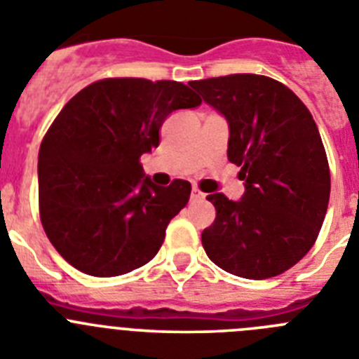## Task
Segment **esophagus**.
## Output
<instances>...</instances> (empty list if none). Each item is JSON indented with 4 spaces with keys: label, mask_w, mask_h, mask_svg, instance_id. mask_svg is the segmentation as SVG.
Masks as SVG:
<instances>
[{
    "label": "esophagus",
    "mask_w": 359,
    "mask_h": 359,
    "mask_svg": "<svg viewBox=\"0 0 359 359\" xmlns=\"http://www.w3.org/2000/svg\"><path fill=\"white\" fill-rule=\"evenodd\" d=\"M203 198H205V194H203L201 190H199L198 187H192V190H190V199L198 201V199H203Z\"/></svg>",
    "instance_id": "34e87169"
}]
</instances>
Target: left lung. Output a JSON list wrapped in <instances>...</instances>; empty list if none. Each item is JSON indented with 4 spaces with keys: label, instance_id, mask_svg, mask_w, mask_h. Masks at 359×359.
<instances>
[{
    "label": "left lung",
    "instance_id": "1",
    "mask_svg": "<svg viewBox=\"0 0 359 359\" xmlns=\"http://www.w3.org/2000/svg\"><path fill=\"white\" fill-rule=\"evenodd\" d=\"M190 86L226 116L228 160L246 182L241 201L207 196L215 219L203 230V248L231 275L277 277L313 248L327 212L331 172L313 115L266 75L236 73Z\"/></svg>",
    "mask_w": 359,
    "mask_h": 359
}]
</instances>
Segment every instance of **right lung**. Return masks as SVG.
I'll return each mask as SVG.
<instances>
[{"mask_svg": "<svg viewBox=\"0 0 359 359\" xmlns=\"http://www.w3.org/2000/svg\"><path fill=\"white\" fill-rule=\"evenodd\" d=\"M199 104L183 82L115 77L86 86L62 107L41 142L37 172L41 223L66 262L118 277L156 255L190 183L152 185L140 158L160 145L172 111Z\"/></svg>", "mask_w": 359, "mask_h": 359, "instance_id": "obj_1", "label": "right lung"}]
</instances>
